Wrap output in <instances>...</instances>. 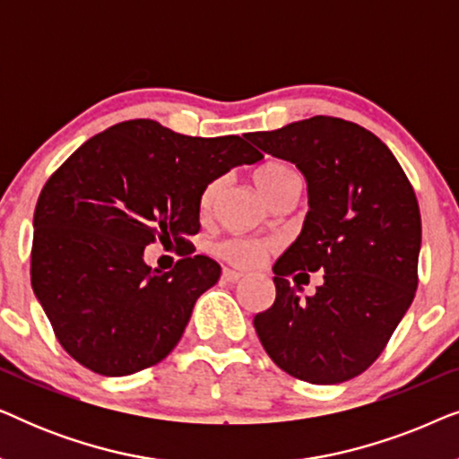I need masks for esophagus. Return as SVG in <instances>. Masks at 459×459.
Listing matches in <instances>:
<instances>
[{"instance_id": "esophagus-1", "label": "esophagus", "mask_w": 459, "mask_h": 459, "mask_svg": "<svg viewBox=\"0 0 459 459\" xmlns=\"http://www.w3.org/2000/svg\"><path fill=\"white\" fill-rule=\"evenodd\" d=\"M240 278H242V273L234 272V269H223V273H221V280L228 281V284H236Z\"/></svg>"}]
</instances>
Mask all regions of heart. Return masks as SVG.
<instances>
[{"label": "heart", "instance_id": "b5f03b06", "mask_svg": "<svg viewBox=\"0 0 459 459\" xmlns=\"http://www.w3.org/2000/svg\"><path fill=\"white\" fill-rule=\"evenodd\" d=\"M255 181L256 186H259V190L263 192V196H265L269 203H275V200L284 196L288 192H294V190L300 192V187H303V179H300L297 169L288 165V162H280V160L265 162V165L256 169ZM221 187H223L221 178L209 181V184L204 186L203 194H200V209L203 211L212 209V204H215ZM215 250L221 259L230 261L231 265L248 269V267L259 265V263L272 253L273 247L269 242L230 238V240L219 242Z\"/></svg>", "mask_w": 459, "mask_h": 459}]
</instances>
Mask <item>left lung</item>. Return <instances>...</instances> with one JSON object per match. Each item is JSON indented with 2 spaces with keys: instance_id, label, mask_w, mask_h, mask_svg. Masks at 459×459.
Segmentation results:
<instances>
[{
  "instance_id": "left-lung-1",
  "label": "left lung",
  "mask_w": 459,
  "mask_h": 459,
  "mask_svg": "<svg viewBox=\"0 0 459 459\" xmlns=\"http://www.w3.org/2000/svg\"><path fill=\"white\" fill-rule=\"evenodd\" d=\"M247 140L305 175L309 212L273 265L275 300L255 330L275 366L311 385L351 380L378 359L418 288L422 219L386 143L336 117H311ZM323 273L313 298L287 278Z\"/></svg>"
}]
</instances>
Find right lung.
Here are the masks:
<instances>
[{
    "mask_svg": "<svg viewBox=\"0 0 459 459\" xmlns=\"http://www.w3.org/2000/svg\"><path fill=\"white\" fill-rule=\"evenodd\" d=\"M259 150L240 135L192 137L150 118L112 125L68 156L35 206L30 284L62 349L91 372L129 376L165 359L221 267L194 255L200 194ZM182 259L152 273L143 248Z\"/></svg>",
    "mask_w": 459,
    "mask_h": 459,
    "instance_id": "add662e5",
    "label": "right lung"
}]
</instances>
